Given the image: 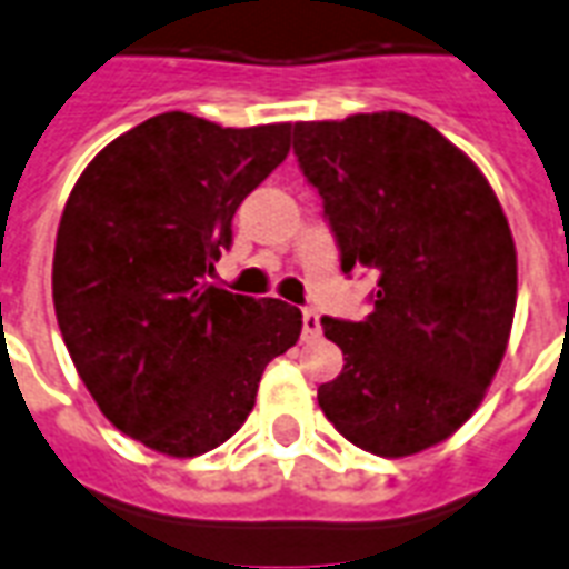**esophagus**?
<instances>
[{"label":"esophagus","mask_w":569,"mask_h":569,"mask_svg":"<svg viewBox=\"0 0 569 569\" xmlns=\"http://www.w3.org/2000/svg\"><path fill=\"white\" fill-rule=\"evenodd\" d=\"M301 322H305V340H313L322 335V322H319V313L313 307H305V313H301Z\"/></svg>","instance_id":"obj_1"}]
</instances>
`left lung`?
<instances>
[{"mask_svg":"<svg viewBox=\"0 0 569 569\" xmlns=\"http://www.w3.org/2000/svg\"><path fill=\"white\" fill-rule=\"evenodd\" d=\"M340 268L377 271L365 322L322 319L343 352L322 413L382 458L443 443L473 416L507 352L516 243L495 189L435 126L401 111L296 123Z\"/></svg>","mask_w":569,"mask_h":569,"instance_id":"8db88e82","label":"left lung"}]
</instances>
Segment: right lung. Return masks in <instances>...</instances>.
<instances>
[{"label":"right lung","mask_w":569,"mask_h":569,"mask_svg":"<svg viewBox=\"0 0 569 569\" xmlns=\"http://www.w3.org/2000/svg\"><path fill=\"white\" fill-rule=\"evenodd\" d=\"M292 123L156 113L83 168L53 250V307L104 419L171 458L226 443L301 310L208 283L231 217L289 153Z\"/></svg>","instance_id":"1"}]
</instances>
